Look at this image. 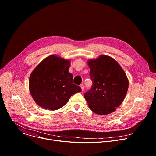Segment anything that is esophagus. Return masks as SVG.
Masks as SVG:
<instances>
[{
    "label": "esophagus",
    "instance_id": "obj_1",
    "mask_svg": "<svg viewBox=\"0 0 156 156\" xmlns=\"http://www.w3.org/2000/svg\"><path fill=\"white\" fill-rule=\"evenodd\" d=\"M80 87H81V88L82 91H84V85H83V84H81V85H80Z\"/></svg>",
    "mask_w": 156,
    "mask_h": 156
}]
</instances>
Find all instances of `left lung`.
I'll return each instance as SVG.
<instances>
[{
	"instance_id": "obj_1",
	"label": "left lung",
	"mask_w": 156,
	"mask_h": 156,
	"mask_svg": "<svg viewBox=\"0 0 156 156\" xmlns=\"http://www.w3.org/2000/svg\"><path fill=\"white\" fill-rule=\"evenodd\" d=\"M88 65L93 85L84 96L96 114H110L122 103L128 90V79L119 63L109 56L90 60Z\"/></svg>"
}]
</instances>
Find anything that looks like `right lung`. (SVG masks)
Wrapping results in <instances>:
<instances>
[{"mask_svg":"<svg viewBox=\"0 0 156 156\" xmlns=\"http://www.w3.org/2000/svg\"><path fill=\"white\" fill-rule=\"evenodd\" d=\"M70 62L54 55L42 60L32 72L29 90L35 103L46 109L63 107L81 88L73 84Z\"/></svg>","mask_w":156,"mask_h":156,"instance_id":"right-lung-1","label":"right lung"}]
</instances>
